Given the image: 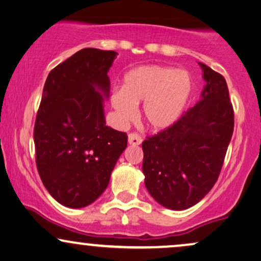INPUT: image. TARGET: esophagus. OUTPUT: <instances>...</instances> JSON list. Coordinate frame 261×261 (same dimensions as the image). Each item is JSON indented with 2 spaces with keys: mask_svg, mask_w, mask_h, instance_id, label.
Here are the masks:
<instances>
[{
  "mask_svg": "<svg viewBox=\"0 0 261 261\" xmlns=\"http://www.w3.org/2000/svg\"><path fill=\"white\" fill-rule=\"evenodd\" d=\"M128 143H129L130 145H140V144L143 143V138L137 133H130L129 136H128Z\"/></svg>",
  "mask_w": 261,
  "mask_h": 261,
  "instance_id": "esophagus-1",
  "label": "esophagus"
}]
</instances>
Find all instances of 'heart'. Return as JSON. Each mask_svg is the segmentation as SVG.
I'll return each instance as SVG.
<instances>
[{"label": "heart", "instance_id": "obj_1", "mask_svg": "<svg viewBox=\"0 0 261 261\" xmlns=\"http://www.w3.org/2000/svg\"><path fill=\"white\" fill-rule=\"evenodd\" d=\"M188 71L163 65H143L125 73L122 88L114 89L110 101L120 123L137 116L143 102L141 117L150 129L163 130L174 124L191 93Z\"/></svg>", "mask_w": 261, "mask_h": 261}]
</instances>
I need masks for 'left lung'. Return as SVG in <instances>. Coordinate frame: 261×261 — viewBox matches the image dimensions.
Segmentation results:
<instances>
[{"mask_svg":"<svg viewBox=\"0 0 261 261\" xmlns=\"http://www.w3.org/2000/svg\"><path fill=\"white\" fill-rule=\"evenodd\" d=\"M199 66L205 80L202 100L141 145L147 191L173 211L192 207L211 191L233 133L234 115L226 81L204 64Z\"/></svg>","mask_w":261,"mask_h":261,"instance_id":"1","label":"left lung"}]
</instances>
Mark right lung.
I'll return each instance as SVG.
<instances>
[{
  "label": "right lung",
  "mask_w": 261,
  "mask_h": 261,
  "mask_svg": "<svg viewBox=\"0 0 261 261\" xmlns=\"http://www.w3.org/2000/svg\"><path fill=\"white\" fill-rule=\"evenodd\" d=\"M114 50L83 48L48 75L34 128L36 167L52 197L82 208L100 196L127 147V133L108 127L102 96Z\"/></svg>",
  "instance_id": "right-lung-1"
}]
</instances>
